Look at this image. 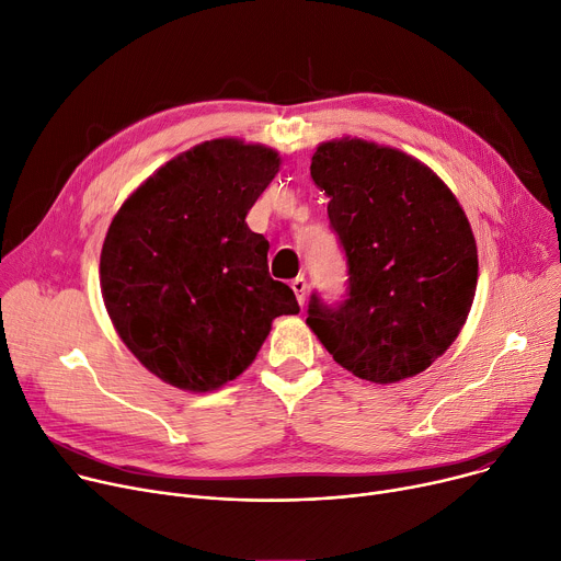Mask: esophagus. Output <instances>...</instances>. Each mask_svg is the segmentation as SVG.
<instances>
[{"instance_id":"34e87169","label":"esophagus","mask_w":561,"mask_h":561,"mask_svg":"<svg viewBox=\"0 0 561 561\" xmlns=\"http://www.w3.org/2000/svg\"><path fill=\"white\" fill-rule=\"evenodd\" d=\"M291 289L296 294V301H299L301 306H306V299H308V283H306V278L304 276H296L291 280Z\"/></svg>"}]
</instances>
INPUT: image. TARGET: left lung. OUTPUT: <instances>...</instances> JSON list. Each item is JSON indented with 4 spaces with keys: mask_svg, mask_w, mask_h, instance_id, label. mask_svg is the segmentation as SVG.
Returning a JSON list of instances; mask_svg holds the SVG:
<instances>
[{
    "mask_svg": "<svg viewBox=\"0 0 561 561\" xmlns=\"http://www.w3.org/2000/svg\"><path fill=\"white\" fill-rule=\"evenodd\" d=\"M312 181L348 262V299L312 296L310 331L340 367L378 385L412 378L457 340L473 306L478 247L450 187L419 158L362 138L325 140Z\"/></svg>",
    "mask_w": 561,
    "mask_h": 561,
    "instance_id": "8db88e82",
    "label": "left lung"
}]
</instances>
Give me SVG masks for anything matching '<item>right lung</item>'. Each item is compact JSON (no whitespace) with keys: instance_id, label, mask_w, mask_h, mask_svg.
I'll use <instances>...</instances> for the list:
<instances>
[{"instance_id":"1","label":"right lung","mask_w":561,"mask_h":561,"mask_svg":"<svg viewBox=\"0 0 561 561\" xmlns=\"http://www.w3.org/2000/svg\"><path fill=\"white\" fill-rule=\"evenodd\" d=\"M280 170L276 149L217 138L158 168L113 217L99 260L104 306L140 365L183 391L236 380L294 291L270 276L247 213Z\"/></svg>"}]
</instances>
